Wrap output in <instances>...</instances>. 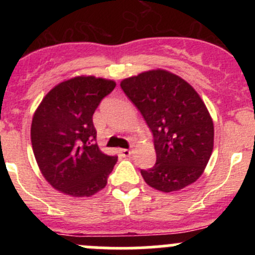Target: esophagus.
I'll use <instances>...</instances> for the list:
<instances>
[{"label": "esophagus", "mask_w": 255, "mask_h": 255, "mask_svg": "<svg viewBox=\"0 0 255 255\" xmlns=\"http://www.w3.org/2000/svg\"><path fill=\"white\" fill-rule=\"evenodd\" d=\"M120 154L122 156H129L132 154V149H120Z\"/></svg>", "instance_id": "34e87169"}]
</instances>
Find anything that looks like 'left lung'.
I'll list each match as a JSON object with an SVG mask.
<instances>
[{
  "label": "left lung",
  "instance_id": "left-lung-1",
  "mask_svg": "<svg viewBox=\"0 0 255 255\" xmlns=\"http://www.w3.org/2000/svg\"><path fill=\"white\" fill-rule=\"evenodd\" d=\"M121 87L153 133L156 163L140 170L144 181L163 192L196 181L213 149L212 118L199 94L165 70L132 76Z\"/></svg>",
  "mask_w": 255,
  "mask_h": 255
}]
</instances>
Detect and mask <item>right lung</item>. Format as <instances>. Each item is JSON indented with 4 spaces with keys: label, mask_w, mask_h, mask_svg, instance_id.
Returning <instances> with one entry per match:
<instances>
[{
    "label": "right lung",
    "mask_w": 255,
    "mask_h": 255,
    "mask_svg": "<svg viewBox=\"0 0 255 255\" xmlns=\"http://www.w3.org/2000/svg\"><path fill=\"white\" fill-rule=\"evenodd\" d=\"M115 86L95 76L66 80L48 92L35 111L33 153L43 175L59 191L91 196L106 186L117 155L100 150L92 116Z\"/></svg>",
    "instance_id": "add662e5"
}]
</instances>
